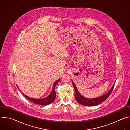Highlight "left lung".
Returning a JSON list of instances; mask_svg holds the SVG:
<instances>
[{"instance_id":"obj_1","label":"left lung","mask_w":130,"mask_h":130,"mask_svg":"<svg viewBox=\"0 0 130 130\" xmlns=\"http://www.w3.org/2000/svg\"><path fill=\"white\" fill-rule=\"evenodd\" d=\"M72 85L74 87V89H75V99L77 100V101L82 105L88 106H96V105H97L100 104L101 103L103 102L104 101H105L110 96L111 93H112V91L114 88V85L115 84V83H114V84L112 86V88H111L109 89V90H108V92H107L105 94H104V95L100 96L99 97H98V98H93V99H88V98H86L82 96L80 94V92H79L75 84L73 83V82L72 81Z\"/></svg>"}]
</instances>
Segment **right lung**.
I'll return each instance as SVG.
<instances>
[{
    "instance_id": "obj_1",
    "label": "right lung",
    "mask_w": 130,
    "mask_h": 130,
    "mask_svg": "<svg viewBox=\"0 0 130 130\" xmlns=\"http://www.w3.org/2000/svg\"><path fill=\"white\" fill-rule=\"evenodd\" d=\"M60 80V79H58V80H57L54 83L53 87H52V90L50 92V94L47 97H46L45 98H42V99L32 98H30L28 96L24 95L23 93V92H22V94L28 100H29L30 101L33 102L34 103L41 105H48V104L52 103L54 101V100L55 99V97H56V92H55V86H56V85L58 83ZM17 86L18 88L19 89V87H18V86Z\"/></svg>"
}]
</instances>
